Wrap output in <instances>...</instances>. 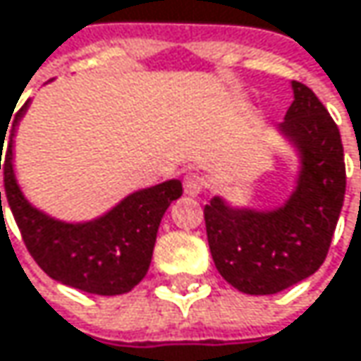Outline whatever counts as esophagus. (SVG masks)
<instances>
[{"instance_id": "esophagus-1", "label": "esophagus", "mask_w": 361, "mask_h": 361, "mask_svg": "<svg viewBox=\"0 0 361 361\" xmlns=\"http://www.w3.org/2000/svg\"><path fill=\"white\" fill-rule=\"evenodd\" d=\"M202 190H204V183H202V180H200L196 173H188V176L183 178V192H185L188 196L196 198Z\"/></svg>"}]
</instances>
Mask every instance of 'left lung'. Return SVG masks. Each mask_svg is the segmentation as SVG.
Wrapping results in <instances>:
<instances>
[{
  "instance_id": "1",
  "label": "left lung",
  "mask_w": 361,
  "mask_h": 361,
  "mask_svg": "<svg viewBox=\"0 0 361 361\" xmlns=\"http://www.w3.org/2000/svg\"><path fill=\"white\" fill-rule=\"evenodd\" d=\"M293 104L276 127L297 154V178L278 207L257 209L213 196L204 204L217 271L247 295H276L320 269L345 198L338 127L318 96L293 81Z\"/></svg>"
}]
</instances>
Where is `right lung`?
Masks as SVG:
<instances>
[{
	"mask_svg": "<svg viewBox=\"0 0 361 361\" xmlns=\"http://www.w3.org/2000/svg\"><path fill=\"white\" fill-rule=\"evenodd\" d=\"M31 100L18 110L10 131L4 169L8 204L20 228L23 240L39 267L71 288L114 297L137 286L152 261L161 219L181 196V181L167 180L135 190L102 215L85 221H64L35 207L23 192L14 169V137ZM6 129H0V152ZM1 209V192H0Z\"/></svg>",
	"mask_w": 361,
	"mask_h": 361,
	"instance_id": "right-lung-1",
	"label": "right lung"
}]
</instances>
